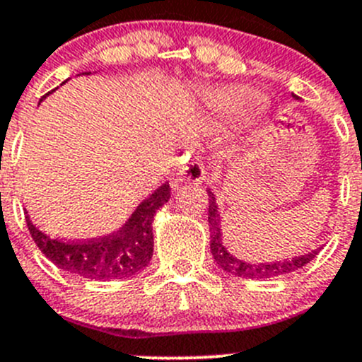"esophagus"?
<instances>
[{
    "instance_id": "esophagus-1",
    "label": "esophagus",
    "mask_w": 362,
    "mask_h": 362,
    "mask_svg": "<svg viewBox=\"0 0 362 362\" xmlns=\"http://www.w3.org/2000/svg\"><path fill=\"white\" fill-rule=\"evenodd\" d=\"M175 184L180 182H187V184H202L205 180V170L198 158H191V160H184L178 165L177 175H175Z\"/></svg>"
}]
</instances>
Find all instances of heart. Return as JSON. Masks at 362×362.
<instances>
[{"label":"heart","instance_id":"obj_1","mask_svg":"<svg viewBox=\"0 0 362 362\" xmlns=\"http://www.w3.org/2000/svg\"><path fill=\"white\" fill-rule=\"evenodd\" d=\"M248 96V87L223 86L205 90L204 100L205 103H207L209 110H211L214 116L227 119V117L235 116V114L243 109V105L246 103Z\"/></svg>","mask_w":362,"mask_h":362}]
</instances>
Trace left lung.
<instances>
[{"mask_svg":"<svg viewBox=\"0 0 362 362\" xmlns=\"http://www.w3.org/2000/svg\"><path fill=\"white\" fill-rule=\"evenodd\" d=\"M295 100H300L296 94H293ZM209 194V230H211V253L214 257L216 264L227 273L241 279H253V280H264L273 279V276L288 275V273L296 272V269L303 268L307 262L313 261L318 255L320 250H313L305 255H298V257L284 259V261H273V262H250L238 259L234 253H230L223 241V218L219 212L218 202H216V194L212 189H207Z\"/></svg>","mask_w":362,"mask_h":362,"instance_id":"obj_1","label":"left lung"}]
</instances>
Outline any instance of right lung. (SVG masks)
Listing matches in <instances>:
<instances>
[{
    "label": "right lung",
    "instance_id": "1",
    "mask_svg": "<svg viewBox=\"0 0 362 362\" xmlns=\"http://www.w3.org/2000/svg\"><path fill=\"white\" fill-rule=\"evenodd\" d=\"M89 74V73H87ZM48 96V94H46ZM42 96V98H46ZM165 182L141 202L116 232L90 241L64 243L49 238L26 218V225L40 252L64 272L90 280H116L137 275L153 255V218L171 198Z\"/></svg>",
    "mask_w": 362,
    "mask_h": 362
}]
</instances>
